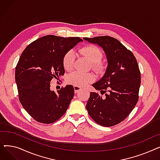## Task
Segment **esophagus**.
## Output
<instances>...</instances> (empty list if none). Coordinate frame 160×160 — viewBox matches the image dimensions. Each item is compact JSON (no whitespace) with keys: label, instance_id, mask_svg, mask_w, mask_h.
<instances>
[{"label":"esophagus","instance_id":"esophagus-1","mask_svg":"<svg viewBox=\"0 0 160 160\" xmlns=\"http://www.w3.org/2000/svg\"><path fill=\"white\" fill-rule=\"evenodd\" d=\"M73 88H74V93H77L78 91H80L82 89L81 88L78 87V86H74Z\"/></svg>","mask_w":160,"mask_h":160}]
</instances>
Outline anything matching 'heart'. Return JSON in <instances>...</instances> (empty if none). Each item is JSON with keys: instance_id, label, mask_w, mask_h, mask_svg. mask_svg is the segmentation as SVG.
<instances>
[{"instance_id": "obj_1", "label": "heart", "mask_w": 160, "mask_h": 160, "mask_svg": "<svg viewBox=\"0 0 160 160\" xmlns=\"http://www.w3.org/2000/svg\"><path fill=\"white\" fill-rule=\"evenodd\" d=\"M80 54L86 56L89 60L92 62V68L98 72L100 73L104 71L105 65L100 61L102 56V52L98 47L95 45H86L80 48L78 50ZM75 56L72 51L67 52L63 59V64L65 70L71 71L74 65ZM95 80V77L91 73H82L74 72L67 77V82L69 84L78 87L84 86L89 83Z\"/></svg>"}]
</instances>
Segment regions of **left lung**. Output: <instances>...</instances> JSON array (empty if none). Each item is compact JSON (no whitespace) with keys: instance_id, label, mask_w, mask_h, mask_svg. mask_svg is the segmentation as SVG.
Returning <instances> with one entry per match:
<instances>
[{"instance_id":"8db88e82","label":"left lung","mask_w":160,"mask_h":160,"mask_svg":"<svg viewBox=\"0 0 160 160\" xmlns=\"http://www.w3.org/2000/svg\"><path fill=\"white\" fill-rule=\"evenodd\" d=\"M83 39L101 47L108 65L104 77L93 86L104 94L91 92L86 104L89 115L95 122L110 127L123 121L139 99L141 72L136 58L117 39L98 36Z\"/></svg>"}]
</instances>
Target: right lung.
<instances>
[{
	"mask_svg": "<svg viewBox=\"0 0 160 160\" xmlns=\"http://www.w3.org/2000/svg\"><path fill=\"white\" fill-rule=\"evenodd\" d=\"M80 41L79 37L48 35L32 42L21 54L15 68L19 99L36 121L53 123L66 112L74 95L73 86L56 93L50 90V81L64 74L63 57Z\"/></svg>",
	"mask_w": 160,
	"mask_h": 160,
	"instance_id": "1",
	"label": "right lung"
}]
</instances>
